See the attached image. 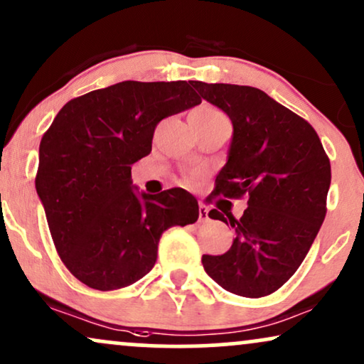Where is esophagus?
<instances>
[{
	"label": "esophagus",
	"mask_w": 364,
	"mask_h": 364,
	"mask_svg": "<svg viewBox=\"0 0 364 364\" xmlns=\"http://www.w3.org/2000/svg\"><path fill=\"white\" fill-rule=\"evenodd\" d=\"M208 220V206L200 201V222H206Z\"/></svg>",
	"instance_id": "esophagus-1"
}]
</instances>
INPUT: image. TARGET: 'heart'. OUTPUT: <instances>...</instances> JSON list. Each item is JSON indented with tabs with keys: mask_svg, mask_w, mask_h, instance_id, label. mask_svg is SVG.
Instances as JSON below:
<instances>
[{
	"mask_svg": "<svg viewBox=\"0 0 364 364\" xmlns=\"http://www.w3.org/2000/svg\"><path fill=\"white\" fill-rule=\"evenodd\" d=\"M191 116L200 119V121H218V119H227L222 110L213 107V105H203V107L196 109Z\"/></svg>",
	"mask_w": 364,
	"mask_h": 364,
	"instance_id": "obj_1",
	"label": "heart"
}]
</instances>
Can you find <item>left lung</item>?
Segmentation results:
<instances>
[{
	"instance_id": "left-lung-1",
	"label": "left lung",
	"mask_w": 364,
	"mask_h": 364,
	"mask_svg": "<svg viewBox=\"0 0 364 364\" xmlns=\"http://www.w3.org/2000/svg\"><path fill=\"white\" fill-rule=\"evenodd\" d=\"M190 84L233 124L228 161L211 196L247 198L240 218L213 208L210 218L235 228L223 255H203L206 274L225 291L259 299L296 274L326 216L331 163L306 119L255 87Z\"/></svg>"
}]
</instances>
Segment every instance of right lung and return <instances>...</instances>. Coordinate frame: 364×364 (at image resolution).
Returning a JSON list of instances; mask_svg holds the SVG:
<instances>
[{"instance_id": "right-lung-1", "label": "right lung", "mask_w": 364, "mask_h": 364, "mask_svg": "<svg viewBox=\"0 0 364 364\" xmlns=\"http://www.w3.org/2000/svg\"><path fill=\"white\" fill-rule=\"evenodd\" d=\"M200 102L190 82L126 80L68 100L45 131L35 188L57 254L82 284L129 287L154 267L164 230L198 220L183 188L137 196L131 168L163 119Z\"/></svg>"}]
</instances>
